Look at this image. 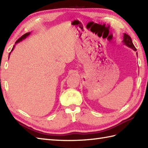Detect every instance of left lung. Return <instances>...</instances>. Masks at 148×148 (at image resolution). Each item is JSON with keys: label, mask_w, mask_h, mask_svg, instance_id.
I'll use <instances>...</instances> for the list:
<instances>
[{"label": "left lung", "mask_w": 148, "mask_h": 148, "mask_svg": "<svg viewBox=\"0 0 148 148\" xmlns=\"http://www.w3.org/2000/svg\"><path fill=\"white\" fill-rule=\"evenodd\" d=\"M123 42L125 45L127 46L129 48H132L134 51H137V49L136 48V47L134 46V44L132 42V40L131 37L128 35L127 34H124L123 36Z\"/></svg>", "instance_id": "left-lung-1"}]
</instances>
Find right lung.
<instances>
[{
  "mask_svg": "<svg viewBox=\"0 0 148 148\" xmlns=\"http://www.w3.org/2000/svg\"><path fill=\"white\" fill-rule=\"evenodd\" d=\"M30 32H28V33L25 34L23 36H22L20 37V38H19V39H18L16 40V44H17L18 42H19L21 41V40H23V39H25L27 37H28V36H29L30 35ZM14 48V46L13 48H12V49L11 51H12V50H13V48Z\"/></svg>",
  "mask_w": 148,
  "mask_h": 148,
  "instance_id": "1",
  "label": "right lung"
}]
</instances>
